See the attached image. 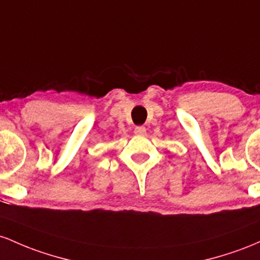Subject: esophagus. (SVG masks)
<instances>
[{
	"label": "esophagus",
	"instance_id": "esophagus-1",
	"mask_svg": "<svg viewBox=\"0 0 260 260\" xmlns=\"http://www.w3.org/2000/svg\"><path fill=\"white\" fill-rule=\"evenodd\" d=\"M134 133L139 136H144V135H146V127L145 126H136L135 130H134Z\"/></svg>",
	"mask_w": 260,
	"mask_h": 260
}]
</instances>
